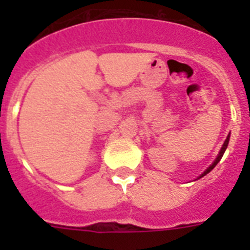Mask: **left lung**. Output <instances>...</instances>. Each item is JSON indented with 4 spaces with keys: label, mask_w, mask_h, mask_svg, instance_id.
<instances>
[{
    "label": "left lung",
    "mask_w": 250,
    "mask_h": 250,
    "mask_svg": "<svg viewBox=\"0 0 250 250\" xmlns=\"http://www.w3.org/2000/svg\"><path fill=\"white\" fill-rule=\"evenodd\" d=\"M228 143H229V135H228V138L225 139V141H224V144H223V146H222V149H220V151H219V154H218V156H216V159H215V161H214L213 164L210 165V167H208L207 170H205L204 173L202 174V175L199 176V178H203V176L204 175H207L208 173H209V171H211V170L214 169V167H215L216 164H218V163H219L220 161V159L223 158V155H224V152H225V149H227V146H228Z\"/></svg>",
    "instance_id": "left-lung-1"
}]
</instances>
